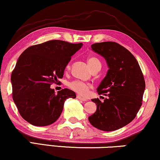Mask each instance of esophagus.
Instances as JSON below:
<instances>
[{
	"label": "esophagus",
	"instance_id": "34e87169",
	"mask_svg": "<svg viewBox=\"0 0 160 160\" xmlns=\"http://www.w3.org/2000/svg\"><path fill=\"white\" fill-rule=\"evenodd\" d=\"M76 98H77L78 100H82V101H87V99H86V98H82V96H80V95H77V96H76Z\"/></svg>",
	"mask_w": 160,
	"mask_h": 160
}]
</instances>
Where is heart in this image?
Listing matches in <instances>:
<instances>
[{"label": "heart", "mask_w": 160, "mask_h": 160, "mask_svg": "<svg viewBox=\"0 0 160 160\" xmlns=\"http://www.w3.org/2000/svg\"><path fill=\"white\" fill-rule=\"evenodd\" d=\"M87 62H88L89 67L91 68L92 70H94L98 67H101V62L95 57H89V58H87ZM68 87L72 90L76 92V93L79 94L81 95L85 96L88 94L91 85L88 83L82 82V81L75 80L68 83Z\"/></svg>", "instance_id": "1"}]
</instances>
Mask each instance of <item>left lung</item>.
Masks as SVG:
<instances>
[{
  "label": "left lung",
  "mask_w": 160,
  "mask_h": 160,
  "mask_svg": "<svg viewBox=\"0 0 160 160\" xmlns=\"http://www.w3.org/2000/svg\"><path fill=\"white\" fill-rule=\"evenodd\" d=\"M92 49L106 59L109 68L98 87L102 102L95 98L97 111L89 121L95 128L113 131L123 128L136 117L142 105L145 80L134 56L126 48L113 41L95 43Z\"/></svg>",
  "instance_id": "obj_1"
}]
</instances>
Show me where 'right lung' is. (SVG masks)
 I'll list each match as a JSON object with an SVG mask.
<instances>
[{"instance_id":"right-lung-1","label":"right lung","mask_w":160,"mask_h":160,"mask_svg":"<svg viewBox=\"0 0 160 160\" xmlns=\"http://www.w3.org/2000/svg\"><path fill=\"white\" fill-rule=\"evenodd\" d=\"M82 47V43L52 40L22 53L11 82L13 100L24 119L35 126L49 125L60 117L65 100L76 98L73 91L65 88L55 94L50 86L60 82L72 55Z\"/></svg>"}]
</instances>
